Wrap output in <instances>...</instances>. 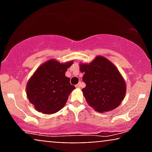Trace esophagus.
<instances>
[{
  "label": "esophagus",
  "mask_w": 152,
  "mask_h": 152,
  "mask_svg": "<svg viewBox=\"0 0 152 152\" xmlns=\"http://www.w3.org/2000/svg\"><path fill=\"white\" fill-rule=\"evenodd\" d=\"M76 88H81V82H80V83H78L77 85H76Z\"/></svg>",
  "instance_id": "34e87169"
}]
</instances>
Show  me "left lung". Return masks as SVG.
I'll list each match as a JSON object with an SVG mask.
<instances>
[{"label": "left lung", "instance_id": "1", "mask_svg": "<svg viewBox=\"0 0 152 152\" xmlns=\"http://www.w3.org/2000/svg\"><path fill=\"white\" fill-rule=\"evenodd\" d=\"M84 73L82 89L91 107L99 113L112 111L121 104L126 91V82L117 68L109 60L98 56L90 64H80Z\"/></svg>", "mask_w": 152, "mask_h": 152}]
</instances>
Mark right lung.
<instances>
[{"label": "right lung", "instance_id": "obj_1", "mask_svg": "<svg viewBox=\"0 0 152 152\" xmlns=\"http://www.w3.org/2000/svg\"><path fill=\"white\" fill-rule=\"evenodd\" d=\"M74 61L60 63L50 59L34 72L26 85V95L35 109L44 114L58 112L65 106L75 86L66 76Z\"/></svg>", "mask_w": 152, "mask_h": 152}]
</instances>
